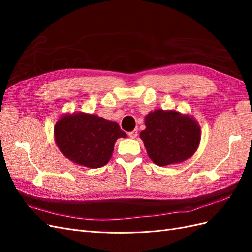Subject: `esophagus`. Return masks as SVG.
<instances>
[{"label":"esophagus","mask_w":252,"mask_h":252,"mask_svg":"<svg viewBox=\"0 0 252 252\" xmlns=\"http://www.w3.org/2000/svg\"><path fill=\"white\" fill-rule=\"evenodd\" d=\"M136 135H138V130H132V131H130V132H128V136L129 138H131V139H135L136 138Z\"/></svg>","instance_id":"34e87169"}]
</instances>
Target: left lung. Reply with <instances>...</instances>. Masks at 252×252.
Instances as JSON below:
<instances>
[{
	"label": "left lung",
	"instance_id": "1",
	"mask_svg": "<svg viewBox=\"0 0 252 252\" xmlns=\"http://www.w3.org/2000/svg\"><path fill=\"white\" fill-rule=\"evenodd\" d=\"M140 133L151 161L158 166L182 163L191 157L201 140V129L189 116L156 110L145 118Z\"/></svg>",
	"mask_w": 252,
	"mask_h": 252
}]
</instances>
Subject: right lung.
Returning <instances> with one entry per match:
<instances>
[{
	"label": "right lung",
	"instance_id": "right-lung-1",
	"mask_svg": "<svg viewBox=\"0 0 252 252\" xmlns=\"http://www.w3.org/2000/svg\"><path fill=\"white\" fill-rule=\"evenodd\" d=\"M119 138H126V133L118 123L94 114L79 112L65 116L55 127V139L62 154L88 168L107 164Z\"/></svg>",
	"mask_w": 252,
	"mask_h": 252
}]
</instances>
